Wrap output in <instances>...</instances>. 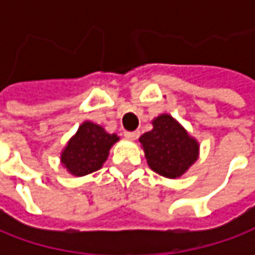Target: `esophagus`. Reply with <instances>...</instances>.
<instances>
[{"label":"esophagus","instance_id":"esophagus-1","mask_svg":"<svg viewBox=\"0 0 255 255\" xmlns=\"http://www.w3.org/2000/svg\"><path fill=\"white\" fill-rule=\"evenodd\" d=\"M125 137L129 139V140H136L139 137V130H134V132H125Z\"/></svg>","mask_w":255,"mask_h":255}]
</instances>
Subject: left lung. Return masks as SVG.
<instances>
[{
	"instance_id": "obj_1",
	"label": "left lung",
	"mask_w": 255,
	"mask_h": 255,
	"mask_svg": "<svg viewBox=\"0 0 255 255\" xmlns=\"http://www.w3.org/2000/svg\"><path fill=\"white\" fill-rule=\"evenodd\" d=\"M152 125L139 139L149 167L167 179L180 177L199 159L200 144L167 113L154 118Z\"/></svg>"
}]
</instances>
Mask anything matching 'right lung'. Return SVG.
I'll return each instance as SVG.
<instances>
[{
    "instance_id": "obj_1",
    "label": "right lung",
    "mask_w": 255,
    "mask_h": 255,
    "mask_svg": "<svg viewBox=\"0 0 255 255\" xmlns=\"http://www.w3.org/2000/svg\"><path fill=\"white\" fill-rule=\"evenodd\" d=\"M116 133H108L101 125L85 121L61 152V163L72 176L82 177L99 170L115 143Z\"/></svg>"
}]
</instances>
